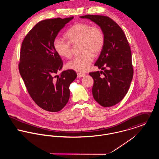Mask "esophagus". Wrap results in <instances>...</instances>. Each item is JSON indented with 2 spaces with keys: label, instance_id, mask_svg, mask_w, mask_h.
I'll use <instances>...</instances> for the list:
<instances>
[{
  "label": "esophagus",
  "instance_id": "esophagus-1",
  "mask_svg": "<svg viewBox=\"0 0 159 159\" xmlns=\"http://www.w3.org/2000/svg\"><path fill=\"white\" fill-rule=\"evenodd\" d=\"M86 75L84 74V73H77V76L78 78H82V77H84Z\"/></svg>",
  "mask_w": 159,
  "mask_h": 159
}]
</instances>
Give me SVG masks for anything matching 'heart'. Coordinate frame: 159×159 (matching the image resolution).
Wrapping results in <instances>:
<instances>
[{"label": "heart", "instance_id": "obj_1", "mask_svg": "<svg viewBox=\"0 0 159 159\" xmlns=\"http://www.w3.org/2000/svg\"><path fill=\"white\" fill-rule=\"evenodd\" d=\"M68 41L56 37L53 47L61 57L70 58L71 56V45L79 44L81 54L76 56L67 64L68 68L79 72L86 71L93 61V56L99 54L105 45V36L102 29L92 26L87 23H78L73 25L66 33Z\"/></svg>", "mask_w": 159, "mask_h": 159}]
</instances>
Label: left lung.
Returning <instances> with one entry per match:
<instances>
[{"instance_id": "obj_1", "label": "left lung", "mask_w": 159, "mask_h": 159, "mask_svg": "<svg viewBox=\"0 0 159 159\" xmlns=\"http://www.w3.org/2000/svg\"><path fill=\"white\" fill-rule=\"evenodd\" d=\"M81 18L96 23L104 34L105 45L95 64L103 71L89 75L93 80L92 95L95 101L102 107H112L124 98L133 78L130 47L122 29L108 16L88 15Z\"/></svg>"}]
</instances>
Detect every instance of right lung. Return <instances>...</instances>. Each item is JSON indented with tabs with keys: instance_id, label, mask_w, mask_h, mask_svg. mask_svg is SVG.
Instances as JSON below:
<instances>
[{
	"instance_id": "add662e5",
	"label": "right lung",
	"mask_w": 159,
	"mask_h": 159,
	"mask_svg": "<svg viewBox=\"0 0 159 159\" xmlns=\"http://www.w3.org/2000/svg\"><path fill=\"white\" fill-rule=\"evenodd\" d=\"M73 16L47 19L37 23L26 35L20 50L19 71L29 94L41 108L61 111L70 97V84L77 76L71 69L56 75L63 66L53 47L60 30Z\"/></svg>"
}]
</instances>
